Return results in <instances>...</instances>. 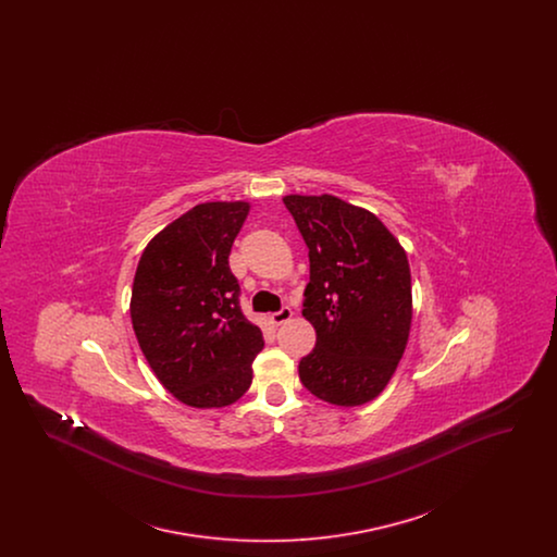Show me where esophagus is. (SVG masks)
<instances>
[{
	"instance_id": "obj_1",
	"label": "esophagus",
	"mask_w": 557,
	"mask_h": 557,
	"mask_svg": "<svg viewBox=\"0 0 557 557\" xmlns=\"http://www.w3.org/2000/svg\"><path fill=\"white\" fill-rule=\"evenodd\" d=\"M292 315H294V313H292L290 307H282L280 311H275V313L271 315V321H273L275 325H282V323L290 321Z\"/></svg>"
}]
</instances>
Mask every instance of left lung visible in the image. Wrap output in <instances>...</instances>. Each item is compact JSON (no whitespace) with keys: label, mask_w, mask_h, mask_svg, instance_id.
I'll list each match as a JSON object with an SVG mask.
<instances>
[{"label":"left lung","mask_w":557,"mask_h":557,"mask_svg":"<svg viewBox=\"0 0 557 557\" xmlns=\"http://www.w3.org/2000/svg\"><path fill=\"white\" fill-rule=\"evenodd\" d=\"M284 205L309 248L302 315L318 334L298 363L300 382L332 405H363L384 391L407 346V255L373 212L336 196L292 194Z\"/></svg>","instance_id":"obj_1"}]
</instances>
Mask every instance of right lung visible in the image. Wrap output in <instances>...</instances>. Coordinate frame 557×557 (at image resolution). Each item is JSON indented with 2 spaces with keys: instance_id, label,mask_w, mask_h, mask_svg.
I'll return each instance as SVG.
<instances>
[{
  "instance_id": "add662e5",
  "label": "right lung",
  "mask_w": 557,
  "mask_h": 557,
  "mask_svg": "<svg viewBox=\"0 0 557 557\" xmlns=\"http://www.w3.org/2000/svg\"><path fill=\"white\" fill-rule=\"evenodd\" d=\"M248 211V202L194 207L150 239L135 271L137 343L160 384L189 407L236 403L265 345L261 327L239 309L227 261Z\"/></svg>"
}]
</instances>
